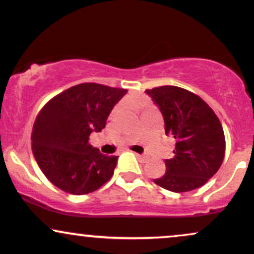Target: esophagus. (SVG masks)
<instances>
[{
	"label": "esophagus",
	"instance_id": "esophagus-1",
	"mask_svg": "<svg viewBox=\"0 0 254 254\" xmlns=\"http://www.w3.org/2000/svg\"><path fill=\"white\" fill-rule=\"evenodd\" d=\"M136 156L137 157H141V159H143V160H147L148 159V155H145V154H136Z\"/></svg>",
	"mask_w": 254,
	"mask_h": 254
}]
</instances>
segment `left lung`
Returning <instances> with one entry per match:
<instances>
[{
    "instance_id": "obj_1",
    "label": "left lung",
    "mask_w": 254,
    "mask_h": 254,
    "mask_svg": "<svg viewBox=\"0 0 254 254\" xmlns=\"http://www.w3.org/2000/svg\"><path fill=\"white\" fill-rule=\"evenodd\" d=\"M159 106L166 135L176 138L174 156L166 159V173L154 179L172 192L200 188L221 167L226 139L220 119L198 95L176 86L145 90Z\"/></svg>"
}]
</instances>
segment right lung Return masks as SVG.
Wrapping results in <instances>:
<instances>
[{
  "instance_id": "add662e5",
  "label": "right lung",
  "mask_w": 254,
  "mask_h": 254,
  "mask_svg": "<svg viewBox=\"0 0 254 254\" xmlns=\"http://www.w3.org/2000/svg\"><path fill=\"white\" fill-rule=\"evenodd\" d=\"M123 88L81 83L52 98L32 131V150L45 177L71 194L98 190L113 176L118 156H106L88 143L89 135L106 125Z\"/></svg>"
}]
</instances>
